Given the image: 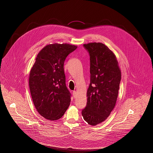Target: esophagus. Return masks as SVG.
Masks as SVG:
<instances>
[{"label": "esophagus", "instance_id": "obj_1", "mask_svg": "<svg viewBox=\"0 0 153 153\" xmlns=\"http://www.w3.org/2000/svg\"><path fill=\"white\" fill-rule=\"evenodd\" d=\"M73 97H74V98H76V96H77L76 91H73Z\"/></svg>", "mask_w": 153, "mask_h": 153}]
</instances>
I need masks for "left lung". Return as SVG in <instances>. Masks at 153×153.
Returning a JSON list of instances; mask_svg holds the SVG:
<instances>
[{
    "label": "left lung",
    "mask_w": 153,
    "mask_h": 153,
    "mask_svg": "<svg viewBox=\"0 0 153 153\" xmlns=\"http://www.w3.org/2000/svg\"><path fill=\"white\" fill-rule=\"evenodd\" d=\"M83 46L90 54V83L82 114L84 120L95 126L106 120L115 106L121 71L115 54L105 45L91 42Z\"/></svg>",
    "instance_id": "obj_1"
}]
</instances>
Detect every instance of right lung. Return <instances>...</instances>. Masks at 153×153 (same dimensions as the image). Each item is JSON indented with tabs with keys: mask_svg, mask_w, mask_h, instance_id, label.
<instances>
[{
	"mask_svg": "<svg viewBox=\"0 0 153 153\" xmlns=\"http://www.w3.org/2000/svg\"><path fill=\"white\" fill-rule=\"evenodd\" d=\"M68 44H49L36 56L31 69L29 86L36 111L44 118L55 120L70 105L71 94L66 85L64 62L76 49Z\"/></svg>",
	"mask_w": 153,
	"mask_h": 153,
	"instance_id": "1",
	"label": "right lung"
}]
</instances>
